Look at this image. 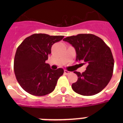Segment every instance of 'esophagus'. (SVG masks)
I'll return each mask as SVG.
<instances>
[{"label":"esophagus","instance_id":"34e87169","mask_svg":"<svg viewBox=\"0 0 123 123\" xmlns=\"http://www.w3.org/2000/svg\"><path fill=\"white\" fill-rule=\"evenodd\" d=\"M64 74H65V75H69V74H70L71 72H70V71H68V70H64Z\"/></svg>","mask_w":123,"mask_h":123}]
</instances>
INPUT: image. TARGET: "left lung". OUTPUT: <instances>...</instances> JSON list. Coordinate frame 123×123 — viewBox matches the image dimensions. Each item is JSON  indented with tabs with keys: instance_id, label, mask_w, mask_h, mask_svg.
Wrapping results in <instances>:
<instances>
[{
	"instance_id": "obj_1",
	"label": "left lung",
	"mask_w": 123,
	"mask_h": 123,
	"mask_svg": "<svg viewBox=\"0 0 123 123\" xmlns=\"http://www.w3.org/2000/svg\"><path fill=\"white\" fill-rule=\"evenodd\" d=\"M75 48L77 61L87 64L82 73L74 71L78 80L72 84L75 92L83 96H92L99 93L107 86L112 76L114 60L111 48L96 36L91 34H80L66 37Z\"/></svg>"
}]
</instances>
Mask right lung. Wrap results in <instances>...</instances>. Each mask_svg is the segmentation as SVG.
Instances as JSON below:
<instances>
[{"mask_svg": "<svg viewBox=\"0 0 123 123\" xmlns=\"http://www.w3.org/2000/svg\"><path fill=\"white\" fill-rule=\"evenodd\" d=\"M63 37L34 34L26 37L19 45L14 56V74L20 86L28 93L41 96L55 89L64 70L52 69L45 61L51 54L52 45Z\"/></svg>", "mask_w": 123, "mask_h": 123, "instance_id": "1", "label": "right lung"}]
</instances>
